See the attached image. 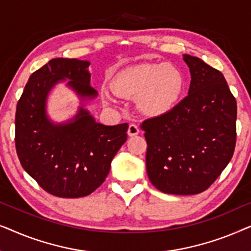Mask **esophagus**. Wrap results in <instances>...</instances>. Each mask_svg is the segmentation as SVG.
<instances>
[{
  "instance_id": "34e87169",
  "label": "esophagus",
  "mask_w": 251,
  "mask_h": 251,
  "mask_svg": "<svg viewBox=\"0 0 251 251\" xmlns=\"http://www.w3.org/2000/svg\"><path fill=\"white\" fill-rule=\"evenodd\" d=\"M139 133V128L136 125H130L129 128H128V135L130 137H133V136H137Z\"/></svg>"
}]
</instances>
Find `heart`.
Here are the masks:
<instances>
[{"label":"heart","instance_id":"heart-1","mask_svg":"<svg viewBox=\"0 0 251 251\" xmlns=\"http://www.w3.org/2000/svg\"><path fill=\"white\" fill-rule=\"evenodd\" d=\"M186 78L179 68L170 64L140 63L120 71L112 78L115 94L134 98L142 114L159 116L170 112L180 100ZM104 100L115 104L114 94L107 88L101 90Z\"/></svg>","mask_w":251,"mask_h":251}]
</instances>
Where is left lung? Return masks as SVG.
Masks as SVG:
<instances>
[{"instance_id": "8db88e82", "label": "left lung", "mask_w": 251, "mask_h": 251, "mask_svg": "<svg viewBox=\"0 0 251 251\" xmlns=\"http://www.w3.org/2000/svg\"><path fill=\"white\" fill-rule=\"evenodd\" d=\"M188 95L166 114L146 120V170L157 190L192 195L207 190L231 161L236 139V100L221 72L183 54Z\"/></svg>"}]
</instances>
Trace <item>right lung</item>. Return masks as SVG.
Listing matches in <instances>:
<instances>
[{
    "instance_id": "obj_1",
    "label": "right lung",
    "mask_w": 251,
    "mask_h": 251,
    "mask_svg": "<svg viewBox=\"0 0 251 251\" xmlns=\"http://www.w3.org/2000/svg\"><path fill=\"white\" fill-rule=\"evenodd\" d=\"M90 61L53 58L29 76L16 111V150L27 174L48 193L82 198L104 183L111 162L126 140L128 125L105 126L85 108L98 97L90 85ZM65 81L79 99L71 119L57 123L47 99Z\"/></svg>"
}]
</instances>
